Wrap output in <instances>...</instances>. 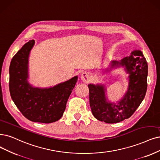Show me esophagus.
<instances>
[{"mask_svg": "<svg viewBox=\"0 0 160 160\" xmlns=\"http://www.w3.org/2000/svg\"><path fill=\"white\" fill-rule=\"evenodd\" d=\"M89 78H90V75L87 72H83L81 74V79L82 80L83 82H88V80H89Z\"/></svg>", "mask_w": 160, "mask_h": 160, "instance_id": "34e87169", "label": "esophagus"}]
</instances>
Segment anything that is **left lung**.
Instances as JSON below:
<instances>
[{
  "label": "left lung",
  "mask_w": 160,
  "mask_h": 160,
  "mask_svg": "<svg viewBox=\"0 0 160 160\" xmlns=\"http://www.w3.org/2000/svg\"><path fill=\"white\" fill-rule=\"evenodd\" d=\"M119 65L125 67L130 75L128 90L118 103L107 101L103 86L88 85L92 113L98 120L106 123L119 122L131 117L142 102L146 93L148 63L142 52L134 51L120 62H111V67Z\"/></svg>",
  "instance_id": "1"
}]
</instances>
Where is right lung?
Here are the masks:
<instances>
[{
	"label": "right lung",
	"mask_w": 160,
	"mask_h": 160,
	"mask_svg": "<svg viewBox=\"0 0 160 160\" xmlns=\"http://www.w3.org/2000/svg\"><path fill=\"white\" fill-rule=\"evenodd\" d=\"M34 43V40L29 41L12 59L9 68L10 93L16 107L26 119L51 123L62 117L78 77L48 89L29 85L27 81L28 57Z\"/></svg>",
	"instance_id": "right-lung-1"
}]
</instances>
